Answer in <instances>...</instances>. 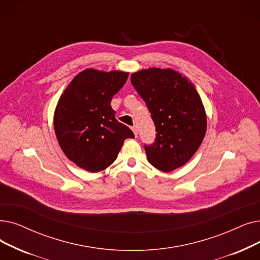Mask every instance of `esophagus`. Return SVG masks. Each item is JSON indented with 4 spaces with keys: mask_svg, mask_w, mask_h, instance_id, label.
Listing matches in <instances>:
<instances>
[{
    "mask_svg": "<svg viewBox=\"0 0 260 260\" xmlns=\"http://www.w3.org/2000/svg\"><path fill=\"white\" fill-rule=\"evenodd\" d=\"M132 129H133V132H134V134H135V136H138V129H137V127L136 126H133L132 127Z\"/></svg>",
    "mask_w": 260,
    "mask_h": 260,
    "instance_id": "obj_1",
    "label": "esophagus"
}]
</instances>
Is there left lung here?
I'll return each instance as SVG.
<instances>
[{"mask_svg":"<svg viewBox=\"0 0 260 260\" xmlns=\"http://www.w3.org/2000/svg\"><path fill=\"white\" fill-rule=\"evenodd\" d=\"M131 82L148 106L156 139L144 145L149 162L162 172L184 166L205 137L204 105L194 86L172 69L151 68L133 73Z\"/></svg>","mask_w":260,"mask_h":260,"instance_id":"obj_1","label":"left lung"}]
</instances>
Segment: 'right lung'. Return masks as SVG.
<instances>
[{"instance_id": "1", "label": "right lung", "mask_w": 260, "mask_h": 260, "mask_svg": "<svg viewBox=\"0 0 260 260\" xmlns=\"http://www.w3.org/2000/svg\"><path fill=\"white\" fill-rule=\"evenodd\" d=\"M127 72L86 69L64 89L54 112L61 150L76 166L100 172L116 160L134 133L116 118L110 102L125 84Z\"/></svg>"}]
</instances>
